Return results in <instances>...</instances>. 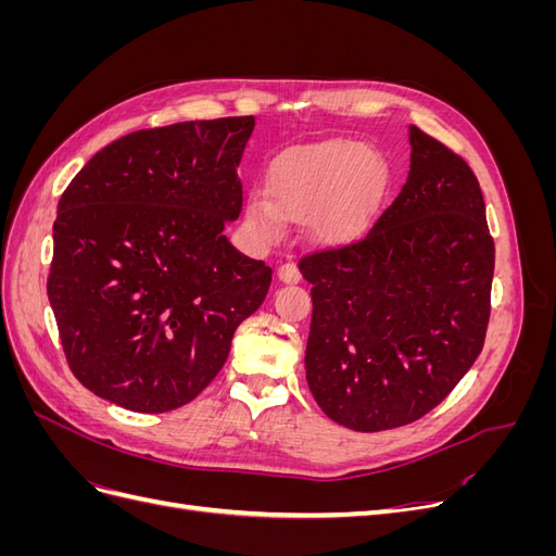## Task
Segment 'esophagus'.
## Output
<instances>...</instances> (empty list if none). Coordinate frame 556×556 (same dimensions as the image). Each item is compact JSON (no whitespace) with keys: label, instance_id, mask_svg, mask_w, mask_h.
I'll use <instances>...</instances> for the list:
<instances>
[{"label":"esophagus","instance_id":"1","mask_svg":"<svg viewBox=\"0 0 556 556\" xmlns=\"http://www.w3.org/2000/svg\"><path fill=\"white\" fill-rule=\"evenodd\" d=\"M278 278H280L282 282H299V280H301V274H299L296 264H294V262L280 264V266H278Z\"/></svg>","mask_w":556,"mask_h":556}]
</instances>
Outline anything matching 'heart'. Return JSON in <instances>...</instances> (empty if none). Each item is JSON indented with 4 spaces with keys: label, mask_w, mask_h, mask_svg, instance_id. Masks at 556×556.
<instances>
[{
    "label": "heart",
    "mask_w": 556,
    "mask_h": 556,
    "mask_svg": "<svg viewBox=\"0 0 556 556\" xmlns=\"http://www.w3.org/2000/svg\"><path fill=\"white\" fill-rule=\"evenodd\" d=\"M378 174L376 153L357 141L288 150L268 169V199L248 201L245 223L260 239L274 241L282 220L308 217L317 239H341L362 223Z\"/></svg>",
    "instance_id": "b5f03b06"
}]
</instances>
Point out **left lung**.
Returning a JSON list of instances; mask_svg holds the SVG:
<instances>
[{
	"label": "left lung",
	"mask_w": 556,
	"mask_h": 556,
	"mask_svg": "<svg viewBox=\"0 0 556 556\" xmlns=\"http://www.w3.org/2000/svg\"><path fill=\"white\" fill-rule=\"evenodd\" d=\"M410 172L359 239L308 252L306 380L327 417L384 431L425 417L484 345L494 239L470 166L410 127Z\"/></svg>",
	"instance_id": "1"
}]
</instances>
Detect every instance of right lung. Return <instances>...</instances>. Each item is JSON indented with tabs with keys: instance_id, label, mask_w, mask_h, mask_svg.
<instances>
[{
	"instance_id": "right-lung-1",
	"label": "right lung",
	"mask_w": 556,
	"mask_h": 556,
	"mask_svg": "<svg viewBox=\"0 0 556 556\" xmlns=\"http://www.w3.org/2000/svg\"><path fill=\"white\" fill-rule=\"evenodd\" d=\"M255 117L139 129L66 185L53 225L48 301L83 387L134 413L206 390L271 268L225 237Z\"/></svg>"
}]
</instances>
